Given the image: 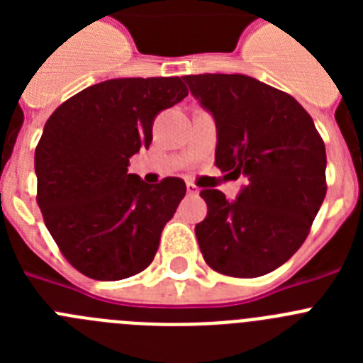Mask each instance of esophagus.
<instances>
[{"label":"esophagus","instance_id":"esophagus-1","mask_svg":"<svg viewBox=\"0 0 363 363\" xmlns=\"http://www.w3.org/2000/svg\"><path fill=\"white\" fill-rule=\"evenodd\" d=\"M187 192L191 194V196H196L198 192H200V189L196 187V185L192 184V182H187Z\"/></svg>","mask_w":363,"mask_h":363}]
</instances>
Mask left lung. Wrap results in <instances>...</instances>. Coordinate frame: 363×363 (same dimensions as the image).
<instances>
[{
    "instance_id": "8db88e82",
    "label": "left lung",
    "mask_w": 363,
    "mask_h": 363,
    "mask_svg": "<svg viewBox=\"0 0 363 363\" xmlns=\"http://www.w3.org/2000/svg\"><path fill=\"white\" fill-rule=\"evenodd\" d=\"M218 125L216 167L245 187L236 201L203 189L196 225L203 259L234 278L267 274L306 242L325 198V145L296 99L243 74L185 76ZM227 174V176H229Z\"/></svg>"
}]
</instances>
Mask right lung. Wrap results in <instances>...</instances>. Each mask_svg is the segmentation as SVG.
<instances>
[{"label":"right lung","instance_id":"add662e5","mask_svg":"<svg viewBox=\"0 0 363 363\" xmlns=\"http://www.w3.org/2000/svg\"><path fill=\"white\" fill-rule=\"evenodd\" d=\"M189 94L178 76L120 78L86 86L45 123L36 147V201L74 269L123 280L150 265L165 223L185 196L182 178L149 185L129 160L152 142L158 112Z\"/></svg>","mask_w":363,"mask_h":363}]
</instances>
